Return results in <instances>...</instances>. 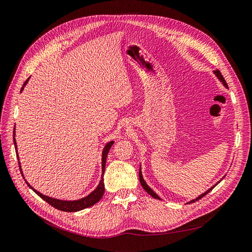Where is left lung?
Returning a JSON list of instances; mask_svg holds the SVG:
<instances>
[{
  "instance_id": "left-lung-1",
  "label": "left lung",
  "mask_w": 252,
  "mask_h": 252,
  "mask_svg": "<svg viewBox=\"0 0 252 252\" xmlns=\"http://www.w3.org/2000/svg\"><path fill=\"white\" fill-rule=\"evenodd\" d=\"M214 73H215V75L218 77V79H219V81H220L222 84H223V86L224 87H227L228 88V85H227V83H225V81H224V79H223V76H222V74L220 73V71H219V70H215L214 71ZM224 178V177H223ZM139 181H140V184H141V186H143V188H144V189L148 192V193H149V195L150 196H152L153 198H156V199H158V200H160V198L157 195V193L156 192H154L150 188H149V186H148V184L145 182V180H144V178H143V175H141V170L139 169ZM219 182H220V181H219ZM218 182V183H219ZM218 183H216L214 186H212V188L210 189H208V190H206L205 192H203V193H201V195H200L199 197H197L196 199H193V200H191V201L189 202V203H192V202H195V201H197V200H199V199H201L202 197H204L205 195H206V193H209L213 189H214L215 188V186L218 184Z\"/></svg>"
}]
</instances>
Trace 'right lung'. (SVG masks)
I'll use <instances>...</instances> for the list:
<instances>
[{
    "label": "right lung",
    "mask_w": 252,
    "mask_h": 252,
    "mask_svg": "<svg viewBox=\"0 0 252 252\" xmlns=\"http://www.w3.org/2000/svg\"><path fill=\"white\" fill-rule=\"evenodd\" d=\"M29 80H30V77L24 82L23 86L21 88V92L23 90L24 86L27 85V83L29 82ZM14 144H15V148L17 149V143H16V139H15V130H14ZM113 144H114V141H109V143H107L106 146L104 147V149H103V152H102V176H101V180H100V183L98 185V188H96L94 191L90 192L88 196L84 197L82 199L73 200V201H67V200H59V199H55V198H51V197H48L46 195H42V193H40L39 191H37L35 189L32 188V186L27 181H25V182H27V184L37 193L38 196L42 198L44 201L48 202L49 204H51L53 206V208H55L57 210L63 211V212H77V211H81V210H84L86 208H89V206H92V205H94V204L98 202L99 200L102 198L103 193H104L105 189H104V180H103V176H104V171H105V163H106L107 153H108L109 149H111V147L113 146ZM17 158H18V162H19L18 151H17ZM19 167H20V171L22 173L20 162H19ZM22 176H23V173H22Z\"/></svg>",
    "instance_id": "obj_1"
}]
</instances>
